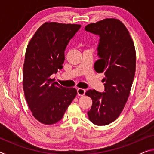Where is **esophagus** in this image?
Listing matches in <instances>:
<instances>
[{"mask_svg": "<svg viewBox=\"0 0 154 154\" xmlns=\"http://www.w3.org/2000/svg\"><path fill=\"white\" fill-rule=\"evenodd\" d=\"M85 90L82 88H78L77 89V95L78 96H83L85 94Z\"/></svg>", "mask_w": 154, "mask_h": 154, "instance_id": "1", "label": "esophagus"}]
</instances>
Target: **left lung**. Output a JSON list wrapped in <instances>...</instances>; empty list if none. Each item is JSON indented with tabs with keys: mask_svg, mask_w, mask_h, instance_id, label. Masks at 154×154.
Wrapping results in <instances>:
<instances>
[{
	"mask_svg": "<svg viewBox=\"0 0 154 154\" xmlns=\"http://www.w3.org/2000/svg\"><path fill=\"white\" fill-rule=\"evenodd\" d=\"M85 29L100 36V59L94 63V70L105 75V92H85L92 100L88 118L96 125L105 126L118 118L129 97L136 71V51L128 30L118 19L106 18L88 24Z\"/></svg>",
	"mask_w": 154,
	"mask_h": 154,
	"instance_id": "1",
	"label": "left lung"
}]
</instances>
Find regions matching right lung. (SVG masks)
Instances as JSON below:
<instances>
[{
	"label": "right lung",
	"instance_id": "1",
	"mask_svg": "<svg viewBox=\"0 0 154 154\" xmlns=\"http://www.w3.org/2000/svg\"><path fill=\"white\" fill-rule=\"evenodd\" d=\"M80 27V24L45 22L28 44L23 89L32 116L41 124L51 125L60 120L77 95L75 88L54 82L51 75L62 69L65 49Z\"/></svg>",
	"mask_w": 154,
	"mask_h": 154
}]
</instances>
